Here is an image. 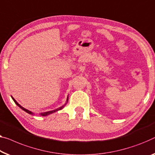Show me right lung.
Listing matches in <instances>:
<instances>
[{
  "label": "right lung",
  "instance_id": "right-lung-1",
  "mask_svg": "<svg viewBox=\"0 0 155 155\" xmlns=\"http://www.w3.org/2000/svg\"><path fill=\"white\" fill-rule=\"evenodd\" d=\"M12 100H14V101H15L16 104H17L18 107H20L21 108L22 110H24V111H26V113H28V114H33V113H32L31 111H30V110H28L26 109V108H24V107H22L21 106V105L19 104H18V103H17V101H16V100H15V99H14V98L12 97ZM67 101H68V100H67ZM63 108V107H61V108H57V109L54 110H51V111H48V112L43 113V114H41V115H42V116H45V115H49V114H53V113H54V112H55V111H58V110H59L62 109V108Z\"/></svg>",
  "mask_w": 155,
  "mask_h": 155
}]
</instances>
